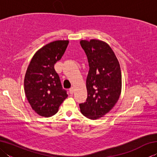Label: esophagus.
<instances>
[{
    "label": "esophagus",
    "instance_id": "34e87169",
    "mask_svg": "<svg viewBox=\"0 0 157 157\" xmlns=\"http://www.w3.org/2000/svg\"><path fill=\"white\" fill-rule=\"evenodd\" d=\"M69 92H70L71 94H73L74 93V88L73 87H71V89H69Z\"/></svg>",
    "mask_w": 157,
    "mask_h": 157
}]
</instances>
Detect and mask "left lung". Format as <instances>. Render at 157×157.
<instances>
[{
	"mask_svg": "<svg viewBox=\"0 0 157 157\" xmlns=\"http://www.w3.org/2000/svg\"><path fill=\"white\" fill-rule=\"evenodd\" d=\"M88 59L87 98L79 104L81 113L91 120L102 118L118 102L122 88L120 63L113 50L105 41L81 40Z\"/></svg>",
	"mask_w": 157,
	"mask_h": 157,
	"instance_id": "obj_1",
	"label": "left lung"
}]
</instances>
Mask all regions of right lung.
Here are the masks:
<instances>
[{
  "label": "right lung",
  "mask_w": 157,
  "mask_h": 157,
  "mask_svg": "<svg viewBox=\"0 0 157 157\" xmlns=\"http://www.w3.org/2000/svg\"><path fill=\"white\" fill-rule=\"evenodd\" d=\"M68 43V40H58L43 46L34 55L26 71L25 96L39 116L55 115L68 97L54 66L63 56Z\"/></svg>",
  "instance_id": "add662e5"
}]
</instances>
